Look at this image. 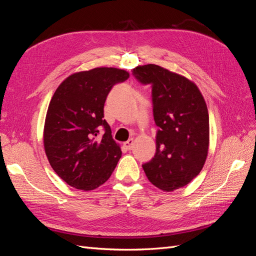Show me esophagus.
Segmentation results:
<instances>
[{
    "mask_svg": "<svg viewBox=\"0 0 256 256\" xmlns=\"http://www.w3.org/2000/svg\"><path fill=\"white\" fill-rule=\"evenodd\" d=\"M134 140L132 138H130L128 141H126V142H124V146L126 147V150H132V147H134Z\"/></svg>",
    "mask_w": 256,
    "mask_h": 256,
    "instance_id": "esophagus-1",
    "label": "esophagus"
}]
</instances>
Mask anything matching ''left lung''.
I'll list each match as a JSON object with an SVG mask.
<instances>
[{
	"label": "left lung",
	"instance_id": "left-lung-1",
	"mask_svg": "<svg viewBox=\"0 0 256 256\" xmlns=\"http://www.w3.org/2000/svg\"><path fill=\"white\" fill-rule=\"evenodd\" d=\"M152 85L154 118L159 127L156 154L143 164L148 180L164 191L188 184L205 164L209 147V115L196 84L168 69L147 64L132 70Z\"/></svg>",
	"mask_w": 256,
	"mask_h": 256
}]
</instances>
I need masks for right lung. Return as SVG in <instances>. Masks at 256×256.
Returning <instances> with one entry per match:
<instances>
[{
	"label": "right lung",
	"mask_w": 256,
	"mask_h": 256,
	"mask_svg": "<svg viewBox=\"0 0 256 256\" xmlns=\"http://www.w3.org/2000/svg\"><path fill=\"white\" fill-rule=\"evenodd\" d=\"M128 78L124 69L97 67L70 74L54 92L44 120V152L54 172L76 189L104 184L122 157L104 106L113 85ZM102 128L105 134L98 137Z\"/></svg>",
	"instance_id": "right-lung-1"
}]
</instances>
